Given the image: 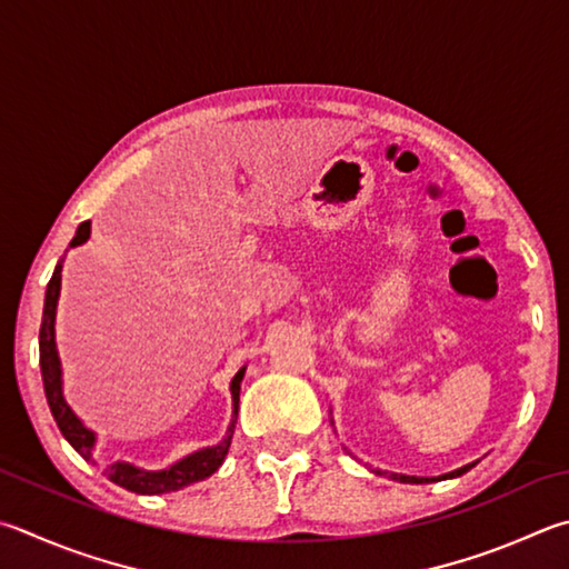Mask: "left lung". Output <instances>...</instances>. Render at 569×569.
<instances>
[{"mask_svg": "<svg viewBox=\"0 0 569 569\" xmlns=\"http://www.w3.org/2000/svg\"><path fill=\"white\" fill-rule=\"evenodd\" d=\"M470 468H475V462H468V465H462V468H458V470H452V472H446V475H438V478H416V475H400V472H388V470H378V468H370V472H376V475H383V478H390V480H398V482L422 485V482H440V480L460 478V475H465V472H468Z\"/></svg>", "mask_w": 569, "mask_h": 569, "instance_id": "1", "label": "left lung"}]
</instances>
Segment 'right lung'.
Returning a JSON list of instances; mask_svg holds the SVG:
<instances>
[{"mask_svg": "<svg viewBox=\"0 0 569 569\" xmlns=\"http://www.w3.org/2000/svg\"><path fill=\"white\" fill-rule=\"evenodd\" d=\"M87 239H89V221L79 226L77 236L71 239L69 246L71 249H77V246L87 243ZM61 263H64V258L57 263L54 273H51V281L47 286V296H44V313H41V328H39L41 380H44L49 410L57 420L61 436L69 440V446L74 448L81 458L94 462L97 432L89 430L84 422H81V418L69 408V402L64 398V373H61V360H59V350H57V328H54L59 293H61ZM243 373H246V366L231 380L233 412H231L229 430H226L221 442L196 450V452H191V456H183L181 460L171 462L169 468H161V470H147V468H139V465L127 462V460H113L104 470L107 478L111 482H117L119 488H127L137 495H163V492L181 490V488H186V485H193V482L206 480L209 475H213L221 468L226 452H229V448H231L236 418H239V392H241Z\"/></svg>", "mask_w": 569, "mask_h": 569, "instance_id": "right-lung-1", "label": "right lung"}]
</instances>
